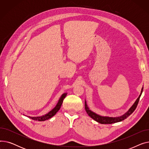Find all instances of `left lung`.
<instances>
[{"label": "left lung", "mask_w": 149, "mask_h": 149, "mask_svg": "<svg viewBox=\"0 0 149 149\" xmlns=\"http://www.w3.org/2000/svg\"><path fill=\"white\" fill-rule=\"evenodd\" d=\"M143 87L141 89V91L140 95H139L138 98L136 100V101H135V103H134V104H133L130 107V109L126 113H124L121 116H116V117H110V116H107L100 115H98V114H97L95 112H93L91 110H90L88 104H87L86 101V100H85L84 107H85L86 112H87V113L88 114V115L91 117V118H92L93 120H94L97 122H98L99 123H101V124H112V123L120 122V121H123L125 119H126L127 117L129 115H130L135 110V109H136V107L138 105V103L139 102L140 97H141V95L142 93H143Z\"/></svg>", "instance_id": "8db88e82"}]
</instances>
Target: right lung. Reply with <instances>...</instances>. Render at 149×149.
<instances>
[{
  "label": "right lung",
  "mask_w": 149,
  "mask_h": 149,
  "mask_svg": "<svg viewBox=\"0 0 149 149\" xmlns=\"http://www.w3.org/2000/svg\"><path fill=\"white\" fill-rule=\"evenodd\" d=\"M67 94H68V93L66 92L63 93L61 96L60 97V98H59V100L58 101V103L56 104V106H55L52 109V110L50 112H49L48 113H46V114H45L44 115H42V116H27L29 117V118L32 119L33 120L39 121H45V120H49V118H52L53 116L56 115V113L60 110V109L61 106V104L63 103V100L66 97ZM23 115H24V114H23Z\"/></svg>",
  "instance_id": "add662e5"
}]
</instances>
